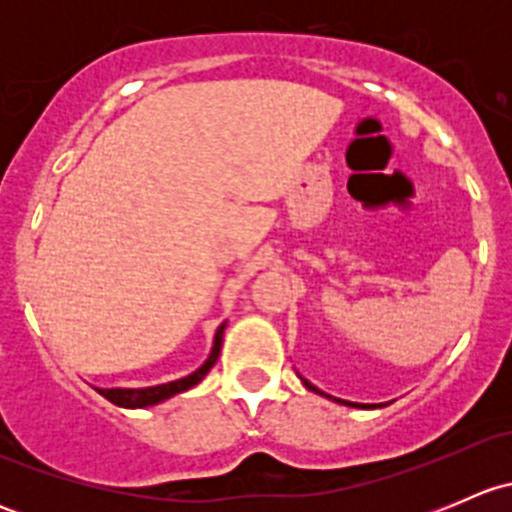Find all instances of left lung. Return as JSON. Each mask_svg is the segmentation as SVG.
Segmentation results:
<instances>
[{"instance_id": "8db88e82", "label": "left lung", "mask_w": 512, "mask_h": 512, "mask_svg": "<svg viewBox=\"0 0 512 512\" xmlns=\"http://www.w3.org/2000/svg\"><path fill=\"white\" fill-rule=\"evenodd\" d=\"M299 379H302V376H299ZM302 384L307 386L309 391H314V394H319V396H327V399H332V401H337V404H344V406H354V409H371V406H376V404H354V401H344V399H334V396H329V394H324V391H319L317 386L314 384H309L307 379H302Z\"/></svg>"}]
</instances>
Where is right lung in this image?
Returning <instances> with one entry per match:
<instances>
[{
	"instance_id": "1",
	"label": "right lung",
	"mask_w": 512,
	"mask_h": 512,
	"mask_svg": "<svg viewBox=\"0 0 512 512\" xmlns=\"http://www.w3.org/2000/svg\"><path fill=\"white\" fill-rule=\"evenodd\" d=\"M223 334H225V322L220 324L218 332H215L213 339V349H210V356L205 359V364L200 369H195L193 374L183 376V379L168 381V384H158V386H146V389H96L103 399H108L111 404L121 406V409H146V406H156L160 401L170 399L175 394H183V391L193 389L195 384L205 379L210 369L215 366L220 356V347H223Z\"/></svg>"
}]
</instances>
